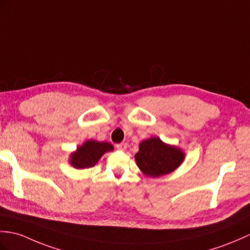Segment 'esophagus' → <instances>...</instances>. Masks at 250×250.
<instances>
[{"instance_id": "esophagus-1", "label": "esophagus", "mask_w": 250, "mask_h": 250, "mask_svg": "<svg viewBox=\"0 0 250 250\" xmlns=\"http://www.w3.org/2000/svg\"><path fill=\"white\" fill-rule=\"evenodd\" d=\"M126 147H127V144L126 143H121V144L116 145V148L119 149V150H125Z\"/></svg>"}]
</instances>
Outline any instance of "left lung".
Listing matches in <instances>:
<instances>
[{"label":"left lung","mask_w":250,"mask_h":250,"mask_svg":"<svg viewBox=\"0 0 250 250\" xmlns=\"http://www.w3.org/2000/svg\"><path fill=\"white\" fill-rule=\"evenodd\" d=\"M135 160L144 175L155 178L178 168L184 160V153L176 147L164 144L158 137H151L139 145Z\"/></svg>","instance_id":"1"}]
</instances>
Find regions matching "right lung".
Instances as JSON below:
<instances>
[{"label":"right lung","mask_w":250,"mask_h":250,"mask_svg":"<svg viewBox=\"0 0 250 250\" xmlns=\"http://www.w3.org/2000/svg\"><path fill=\"white\" fill-rule=\"evenodd\" d=\"M112 150L113 146L109 143L87 141L83 146L78 148L77 151L71 154L70 163L73 167L80 169L94 167L104 153Z\"/></svg>","instance_id":"1"}]
</instances>
